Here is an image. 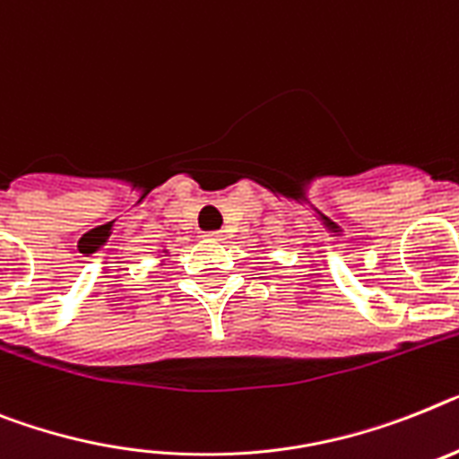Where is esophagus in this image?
I'll use <instances>...</instances> for the list:
<instances>
[{
  "label": "esophagus",
  "mask_w": 459,
  "mask_h": 459,
  "mask_svg": "<svg viewBox=\"0 0 459 459\" xmlns=\"http://www.w3.org/2000/svg\"><path fill=\"white\" fill-rule=\"evenodd\" d=\"M207 238H210V240H217V242H221L223 238V230H212V233H207Z\"/></svg>",
  "instance_id": "1"
}]
</instances>
